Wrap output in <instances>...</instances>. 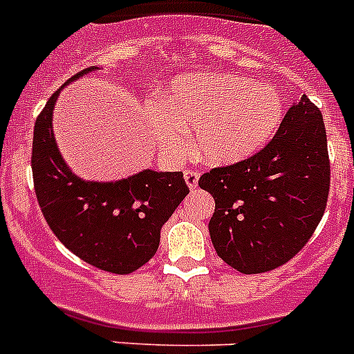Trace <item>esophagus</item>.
Listing matches in <instances>:
<instances>
[{
    "label": "esophagus",
    "instance_id": "34e87169",
    "mask_svg": "<svg viewBox=\"0 0 354 354\" xmlns=\"http://www.w3.org/2000/svg\"><path fill=\"white\" fill-rule=\"evenodd\" d=\"M198 179H200V174L196 170H186L184 171V180H186L187 187L189 189H196V186H198Z\"/></svg>",
    "mask_w": 354,
    "mask_h": 354
}]
</instances>
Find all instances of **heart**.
<instances>
[{
  "label": "heart",
  "mask_w": 354,
  "mask_h": 354,
  "mask_svg": "<svg viewBox=\"0 0 354 354\" xmlns=\"http://www.w3.org/2000/svg\"><path fill=\"white\" fill-rule=\"evenodd\" d=\"M283 115L277 88L250 77L220 72L175 76L150 106L149 126L161 154L180 159L189 149L184 129H193L196 154L211 165L250 158L278 129Z\"/></svg>",
  "instance_id": "heart-1"
}]
</instances>
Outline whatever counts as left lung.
<instances>
[{
    "mask_svg": "<svg viewBox=\"0 0 354 354\" xmlns=\"http://www.w3.org/2000/svg\"><path fill=\"white\" fill-rule=\"evenodd\" d=\"M198 186L216 202L209 234L218 257L245 274L286 264L312 237L330 193L319 108L303 95L261 152L212 168Z\"/></svg>",
    "mask_w": 354,
    "mask_h": 354,
    "instance_id": "8db88e82",
    "label": "left lung"
}]
</instances>
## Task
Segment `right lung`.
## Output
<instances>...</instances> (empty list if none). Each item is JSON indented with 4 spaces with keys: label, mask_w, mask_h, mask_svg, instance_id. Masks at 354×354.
<instances>
[{
    "label": "right lung",
    "mask_w": 354,
    "mask_h": 354,
    "mask_svg": "<svg viewBox=\"0 0 354 354\" xmlns=\"http://www.w3.org/2000/svg\"><path fill=\"white\" fill-rule=\"evenodd\" d=\"M95 68H83L67 83ZM58 95L60 90L49 97L33 129L31 170L44 218L81 261L108 273H133L154 257L161 227L189 193L183 171L143 170L115 183L80 179L53 134Z\"/></svg>",
    "instance_id": "right-lung-1"
}]
</instances>
